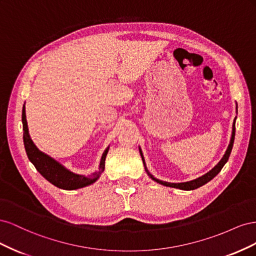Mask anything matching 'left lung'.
I'll return each mask as SVG.
<instances>
[{
  "instance_id": "left-lung-1",
  "label": "left lung",
  "mask_w": 256,
  "mask_h": 256,
  "mask_svg": "<svg viewBox=\"0 0 256 256\" xmlns=\"http://www.w3.org/2000/svg\"><path fill=\"white\" fill-rule=\"evenodd\" d=\"M236 111H237V106H236ZM235 122H236V118H235L234 122H233V128H232L230 141V144H228V150H226V154H224V156H223L222 159L219 161V164H216L214 168H212L210 171H209L208 173H206L205 175L196 178V180H190V182H178V184H176V182H164V180H157V178L154 177V176L148 172V170H147L146 164H145V160H144V157H143V154H142V150H141L140 147H138V150H140V154H141V157H142V160H143V164H144L146 173L148 174V176L152 178V180H154V182L160 184H164V186H166V187H172V188H177V189L187 190V191H188V190H194V189H198V188H200V187H202V186H204V184H207L208 182H210L214 176L218 175L219 172L222 170V168L224 166V164H226V162H228V158H230V152H232V148H233L234 140H235Z\"/></svg>"
}]
</instances>
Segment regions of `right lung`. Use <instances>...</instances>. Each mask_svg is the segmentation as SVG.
<instances>
[{
  "label": "right lung",
  "mask_w": 256,
  "mask_h": 256,
  "mask_svg": "<svg viewBox=\"0 0 256 256\" xmlns=\"http://www.w3.org/2000/svg\"><path fill=\"white\" fill-rule=\"evenodd\" d=\"M22 125L23 142H24V147L28 160L34 164L37 171L40 172L49 182L56 186V187L64 190H76L86 187V186L94 184L104 172L106 157L110 148L109 146L106 147L102 154L97 172L92 173L88 176L79 175L69 171V170L66 168L64 166H62L58 161L51 158L47 154H44L37 148L28 134L24 106H23L22 109Z\"/></svg>",
  "instance_id": "obj_1"
}]
</instances>
